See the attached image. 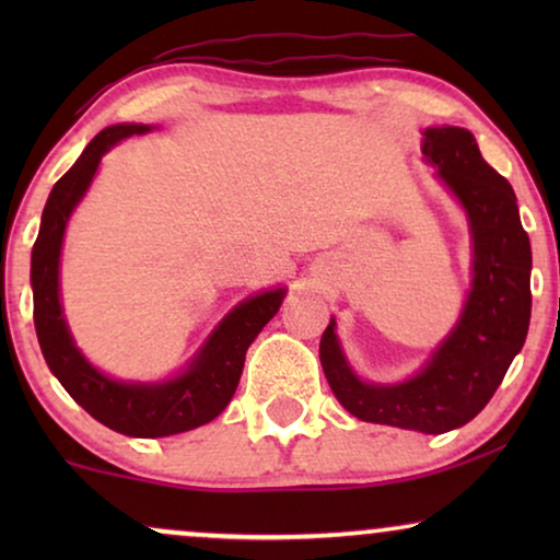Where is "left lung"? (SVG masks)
<instances>
[{
	"label": "left lung",
	"mask_w": 560,
	"mask_h": 560,
	"mask_svg": "<svg viewBox=\"0 0 560 560\" xmlns=\"http://www.w3.org/2000/svg\"><path fill=\"white\" fill-rule=\"evenodd\" d=\"M423 155L469 213L474 285L448 339L402 385H366L349 370L334 320L320 336V364L336 400L366 423L446 433L492 400L530 326V240L508 180L481 158L462 127L425 129Z\"/></svg>",
	"instance_id": "1"
}]
</instances>
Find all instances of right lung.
Segmentation results:
<instances>
[{
	"mask_svg": "<svg viewBox=\"0 0 560 560\" xmlns=\"http://www.w3.org/2000/svg\"><path fill=\"white\" fill-rule=\"evenodd\" d=\"M144 125H117L98 132L81 152L71 171L52 186L43 211L40 234L33 247V298L35 331L50 372L68 389V395L112 431L135 439H163L194 431L209 423L232 400L240 385L244 357L262 326L278 313L285 290L255 295L229 313L206 341L196 362L180 377L163 385H129L104 377L91 366L68 334L63 308L58 298L60 244L68 217L86 194L102 155L129 135H142Z\"/></svg>",
	"mask_w": 560,
	"mask_h": 560,
	"instance_id": "1",
	"label": "right lung"
}]
</instances>
